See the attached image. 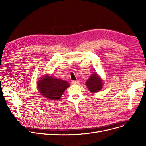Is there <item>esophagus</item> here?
I'll list each match as a JSON object with an SVG mask.
<instances>
[{
  "mask_svg": "<svg viewBox=\"0 0 146 146\" xmlns=\"http://www.w3.org/2000/svg\"><path fill=\"white\" fill-rule=\"evenodd\" d=\"M72 83L73 84V85H78L79 83V80H73L72 81Z\"/></svg>",
  "mask_w": 146,
  "mask_h": 146,
  "instance_id": "34e87169",
  "label": "esophagus"
}]
</instances>
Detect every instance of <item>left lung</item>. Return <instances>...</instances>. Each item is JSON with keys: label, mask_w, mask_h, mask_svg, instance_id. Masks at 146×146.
Here are the masks:
<instances>
[{"label": "left lung", "mask_w": 146, "mask_h": 146, "mask_svg": "<svg viewBox=\"0 0 146 146\" xmlns=\"http://www.w3.org/2000/svg\"><path fill=\"white\" fill-rule=\"evenodd\" d=\"M86 85L89 91L92 93L98 92L103 86V82L101 78L96 73L92 74L86 80Z\"/></svg>", "instance_id": "left-lung-1"}]
</instances>
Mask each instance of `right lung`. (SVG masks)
I'll use <instances>...</instances> for the list:
<instances>
[{
  "instance_id": "1",
  "label": "right lung",
  "mask_w": 146,
  "mask_h": 146,
  "mask_svg": "<svg viewBox=\"0 0 146 146\" xmlns=\"http://www.w3.org/2000/svg\"><path fill=\"white\" fill-rule=\"evenodd\" d=\"M70 84L65 80L54 78L52 76H42L37 83L40 93L49 100H58Z\"/></svg>"
}]
</instances>
